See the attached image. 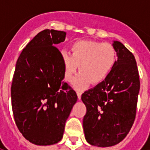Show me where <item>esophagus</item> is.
Listing matches in <instances>:
<instances>
[{
    "instance_id": "esophagus-1",
    "label": "esophagus",
    "mask_w": 150,
    "mask_h": 150,
    "mask_svg": "<svg viewBox=\"0 0 150 150\" xmlns=\"http://www.w3.org/2000/svg\"><path fill=\"white\" fill-rule=\"evenodd\" d=\"M81 92L80 91H77V96H78V99L79 100H80L81 99Z\"/></svg>"
}]
</instances>
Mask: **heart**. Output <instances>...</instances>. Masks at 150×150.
I'll use <instances>...</instances> for the list:
<instances>
[{"label": "heart", "mask_w": 150, "mask_h": 150, "mask_svg": "<svg viewBox=\"0 0 150 150\" xmlns=\"http://www.w3.org/2000/svg\"><path fill=\"white\" fill-rule=\"evenodd\" d=\"M70 50L71 54L67 52L61 54L63 78L67 82H71L79 66L81 73L74 81V87L78 90H83L91 83H102L116 65V51L110 43L78 40L72 43Z\"/></svg>", "instance_id": "obj_1"}]
</instances>
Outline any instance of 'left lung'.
Here are the masks:
<instances>
[{
  "instance_id": "left-lung-1",
  "label": "left lung",
  "mask_w": 150,
  "mask_h": 150,
  "mask_svg": "<svg viewBox=\"0 0 150 150\" xmlns=\"http://www.w3.org/2000/svg\"><path fill=\"white\" fill-rule=\"evenodd\" d=\"M118 56L112 71L104 81L82 94L87 108L83 126L85 138L98 147L112 146L129 133L135 120L140 79L135 58L115 41Z\"/></svg>"
}]
</instances>
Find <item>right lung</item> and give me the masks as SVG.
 Masks as SVG:
<instances>
[{"label":"right lung","instance_id":"1","mask_svg":"<svg viewBox=\"0 0 150 150\" xmlns=\"http://www.w3.org/2000/svg\"><path fill=\"white\" fill-rule=\"evenodd\" d=\"M67 33L44 30L22 50L11 85L12 109L25 138L50 145L62 137L66 120L78 96L63 81L61 52L56 47Z\"/></svg>","mask_w":150,"mask_h":150}]
</instances>
